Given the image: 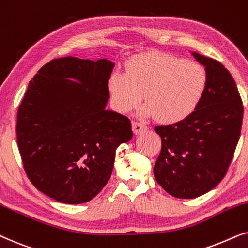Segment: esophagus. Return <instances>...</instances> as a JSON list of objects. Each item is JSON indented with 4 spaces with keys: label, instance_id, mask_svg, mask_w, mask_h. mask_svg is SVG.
I'll return each instance as SVG.
<instances>
[{
    "label": "esophagus",
    "instance_id": "1",
    "mask_svg": "<svg viewBox=\"0 0 248 248\" xmlns=\"http://www.w3.org/2000/svg\"><path fill=\"white\" fill-rule=\"evenodd\" d=\"M147 129V127L145 126L144 124H141V122H138V121H133V131L134 134H140L141 131H145Z\"/></svg>",
    "mask_w": 248,
    "mask_h": 248
}]
</instances>
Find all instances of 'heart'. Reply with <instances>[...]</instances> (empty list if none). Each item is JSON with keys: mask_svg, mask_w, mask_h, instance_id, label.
<instances>
[{"mask_svg": "<svg viewBox=\"0 0 248 248\" xmlns=\"http://www.w3.org/2000/svg\"><path fill=\"white\" fill-rule=\"evenodd\" d=\"M207 76L196 62L167 53H145L128 61L126 72L115 71L108 80L114 108L133 111L144 96L143 113L163 124H177L196 110L206 90Z\"/></svg>", "mask_w": 248, "mask_h": 248, "instance_id": "1", "label": "heart"}]
</instances>
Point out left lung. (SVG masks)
Wrapping results in <instances>:
<instances>
[{"label":"left lung","mask_w":248,"mask_h":248,"mask_svg":"<svg viewBox=\"0 0 248 248\" xmlns=\"http://www.w3.org/2000/svg\"><path fill=\"white\" fill-rule=\"evenodd\" d=\"M193 55L207 76L202 101L185 120L154 128L162 140L154 177L178 199H195L223 179L239 140L244 114L230 72L214 59L196 52Z\"/></svg>","instance_id":"obj_1"}]
</instances>
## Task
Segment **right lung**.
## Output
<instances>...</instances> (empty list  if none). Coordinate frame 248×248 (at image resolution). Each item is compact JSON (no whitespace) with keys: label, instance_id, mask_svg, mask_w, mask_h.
<instances>
[{"label":"right lung","instance_id":"right-lung-1","mask_svg":"<svg viewBox=\"0 0 248 248\" xmlns=\"http://www.w3.org/2000/svg\"><path fill=\"white\" fill-rule=\"evenodd\" d=\"M113 67L107 59H54L19 105L16 141L26 174L58 202L94 199L110 179L117 147L133 137L129 119L105 110Z\"/></svg>","mask_w":248,"mask_h":248}]
</instances>
